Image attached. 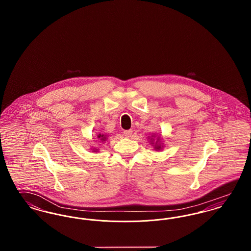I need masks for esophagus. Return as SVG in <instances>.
I'll use <instances>...</instances> for the list:
<instances>
[{
    "label": "esophagus",
    "instance_id": "34e87169",
    "mask_svg": "<svg viewBox=\"0 0 251 251\" xmlns=\"http://www.w3.org/2000/svg\"><path fill=\"white\" fill-rule=\"evenodd\" d=\"M123 134H124L125 137L130 138V137H131V135H132V131H131V130H129V131H123Z\"/></svg>",
    "mask_w": 251,
    "mask_h": 251
}]
</instances>
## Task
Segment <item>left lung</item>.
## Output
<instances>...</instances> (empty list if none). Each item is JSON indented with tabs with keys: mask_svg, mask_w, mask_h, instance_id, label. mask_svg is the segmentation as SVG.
<instances>
[{
	"mask_svg": "<svg viewBox=\"0 0 251 251\" xmlns=\"http://www.w3.org/2000/svg\"><path fill=\"white\" fill-rule=\"evenodd\" d=\"M148 139H149L150 144L154 148V150L157 151L164 149L165 145H164V142H163V137L161 135H157V134L154 133V134L150 135L148 137Z\"/></svg>",
	"mask_w": 251,
	"mask_h": 251,
	"instance_id": "1",
	"label": "left lung"
}]
</instances>
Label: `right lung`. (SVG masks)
<instances>
[{"instance_id":"obj_1","label":"right lung","mask_w":251,"mask_h":251,"mask_svg":"<svg viewBox=\"0 0 251 251\" xmlns=\"http://www.w3.org/2000/svg\"><path fill=\"white\" fill-rule=\"evenodd\" d=\"M108 135L107 134H104V133H99V134H97V137H96L95 142L96 143H104L106 140H107ZM90 150H91V151L92 152H99V149H97V147H91L90 148Z\"/></svg>"}]
</instances>
